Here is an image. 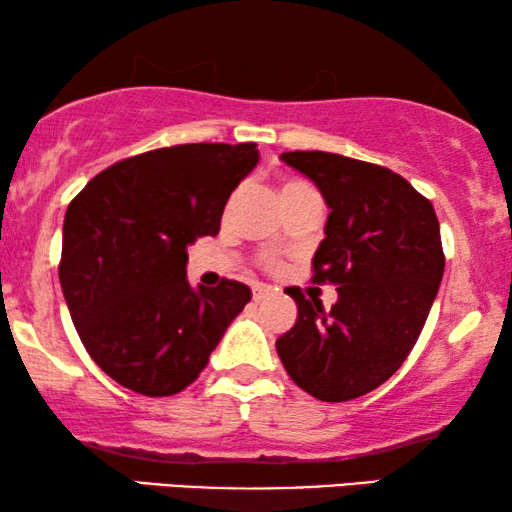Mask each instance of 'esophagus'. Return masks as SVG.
Wrapping results in <instances>:
<instances>
[{
  "label": "esophagus",
  "mask_w": 512,
  "mask_h": 512,
  "mask_svg": "<svg viewBox=\"0 0 512 512\" xmlns=\"http://www.w3.org/2000/svg\"><path fill=\"white\" fill-rule=\"evenodd\" d=\"M254 300L256 303H261V300H265V298H272V296H277V289L275 286H268V284H254Z\"/></svg>",
  "instance_id": "34e87169"
}]
</instances>
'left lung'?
I'll list each match as a JSON object with an SVG mask.
<instances>
[{"mask_svg":"<svg viewBox=\"0 0 512 512\" xmlns=\"http://www.w3.org/2000/svg\"><path fill=\"white\" fill-rule=\"evenodd\" d=\"M317 184L328 207L314 251V282L338 284L324 312L298 286V319L275 347L286 373L326 403L359 398L387 382L422 333L445 270L433 205L401 174L326 151L282 153Z\"/></svg>","mask_w":512,"mask_h":512,"instance_id":"8db88e82","label":"left lung"}]
</instances>
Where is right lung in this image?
Segmentation results:
<instances>
[{
	"label": "right lung",
	"instance_id": "1",
	"mask_svg": "<svg viewBox=\"0 0 512 512\" xmlns=\"http://www.w3.org/2000/svg\"><path fill=\"white\" fill-rule=\"evenodd\" d=\"M254 142L181 144L107 167L67 207L60 286L90 359L123 387L172 396L207 366L251 300L247 284L193 289L188 247L216 235Z\"/></svg>",
	"mask_w": 512,
	"mask_h": 512
}]
</instances>
